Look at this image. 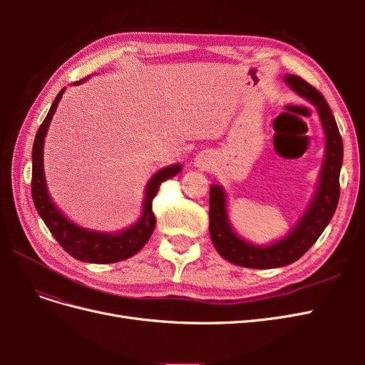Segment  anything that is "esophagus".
I'll return each instance as SVG.
<instances>
[{
	"label": "esophagus",
	"mask_w": 365,
	"mask_h": 365,
	"mask_svg": "<svg viewBox=\"0 0 365 365\" xmlns=\"http://www.w3.org/2000/svg\"><path fill=\"white\" fill-rule=\"evenodd\" d=\"M196 165H200V168H207V165H210V158H207V155H200L196 158Z\"/></svg>",
	"instance_id": "esophagus-1"
}]
</instances>
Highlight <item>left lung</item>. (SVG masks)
<instances>
[{"label": "left lung", "instance_id": "1", "mask_svg": "<svg viewBox=\"0 0 365 365\" xmlns=\"http://www.w3.org/2000/svg\"><path fill=\"white\" fill-rule=\"evenodd\" d=\"M284 82L292 91L315 105L326 135V157L319 172V182L311 205L288 235L267 247L252 245L240 239L227 215V197L222 187L210 185V237L225 260L245 268L268 269L294 263L322 236L332 219L339 200V172L342 165V140L332 109L322 93L302 77L288 74Z\"/></svg>", "mask_w": 365, "mask_h": 365}]
</instances>
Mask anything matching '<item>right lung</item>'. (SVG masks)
I'll use <instances>...</instances> for the list:
<instances>
[{
  "label": "right lung",
  "instance_id": "right-lung-1",
  "mask_svg": "<svg viewBox=\"0 0 365 365\" xmlns=\"http://www.w3.org/2000/svg\"><path fill=\"white\" fill-rule=\"evenodd\" d=\"M82 83V81L74 82V85ZM65 88L59 91L54 98L47 117L43 118L39 126L35 143L31 150V197L43 224L47 225L50 233L58 240V244L67 251L70 256L77 260L88 263H114L125 260L137 254L146 245L153 228H155V215L152 212V201L161 182L173 178L182 170L181 164H172L169 168L158 170L152 176L146 185L145 202H143V215L137 222L120 231V233H101V231L86 230L73 224L70 219L65 217L61 210L54 205L47 190L46 176H43V138L47 135L53 114L56 113L61 97Z\"/></svg>",
  "mask_w": 365,
  "mask_h": 365
}]
</instances>
